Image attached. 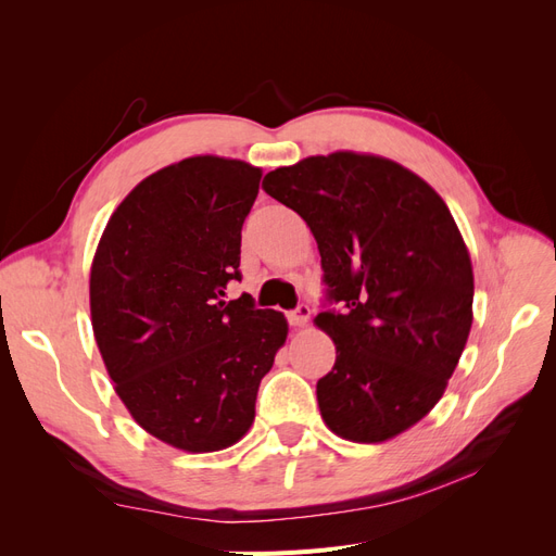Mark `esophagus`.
<instances>
[{
    "label": "esophagus",
    "instance_id": "obj_1",
    "mask_svg": "<svg viewBox=\"0 0 556 556\" xmlns=\"http://www.w3.org/2000/svg\"><path fill=\"white\" fill-rule=\"evenodd\" d=\"M308 317H311V306L308 304H299L294 311L288 313V319H290L292 327H304L308 323Z\"/></svg>",
    "mask_w": 556,
    "mask_h": 556
}]
</instances>
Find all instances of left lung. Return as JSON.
<instances>
[{
	"label": "left lung",
	"instance_id": "obj_1",
	"mask_svg": "<svg viewBox=\"0 0 556 556\" xmlns=\"http://www.w3.org/2000/svg\"><path fill=\"white\" fill-rule=\"evenodd\" d=\"M262 188L304 217L323 257L315 325L336 343L317 380L323 419L355 443L394 439L439 403L473 323V268L450 208L401 164L357 153L280 166Z\"/></svg>",
	"mask_w": 556,
	"mask_h": 556
}]
</instances>
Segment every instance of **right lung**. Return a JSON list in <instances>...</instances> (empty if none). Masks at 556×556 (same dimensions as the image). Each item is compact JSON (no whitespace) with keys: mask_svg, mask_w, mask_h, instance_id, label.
I'll return each mask as SVG.
<instances>
[{"mask_svg":"<svg viewBox=\"0 0 556 556\" xmlns=\"http://www.w3.org/2000/svg\"><path fill=\"white\" fill-rule=\"evenodd\" d=\"M262 172L201 155L134 188L97 245L90 271L94 339L131 417L188 452L241 441L288 319L241 294V227Z\"/></svg>","mask_w":556,"mask_h":556,"instance_id":"obj_1","label":"right lung"}]
</instances>
